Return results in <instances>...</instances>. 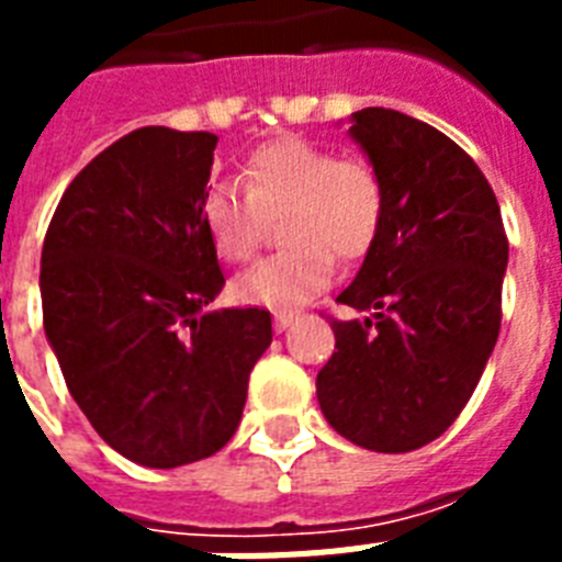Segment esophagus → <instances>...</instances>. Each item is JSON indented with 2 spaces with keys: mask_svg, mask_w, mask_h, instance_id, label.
Instances as JSON below:
<instances>
[{
  "mask_svg": "<svg viewBox=\"0 0 562 562\" xmlns=\"http://www.w3.org/2000/svg\"><path fill=\"white\" fill-rule=\"evenodd\" d=\"M300 321V315H294V312H277L273 315V326H277V333H285L289 326H294Z\"/></svg>",
  "mask_w": 562,
  "mask_h": 562,
  "instance_id": "34e87169",
  "label": "esophagus"
}]
</instances>
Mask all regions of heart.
Masks as SVG:
<instances>
[{
  "mask_svg": "<svg viewBox=\"0 0 562 562\" xmlns=\"http://www.w3.org/2000/svg\"><path fill=\"white\" fill-rule=\"evenodd\" d=\"M241 189L215 183L201 201L212 250L224 262L254 259L265 218L280 221L285 250L241 273L233 285L250 306L291 308L333 277L335 256L359 262L373 250L384 221V180L364 157H335L324 145L280 136L247 154Z\"/></svg>",
  "mask_w": 562,
  "mask_h": 562,
  "instance_id": "1",
  "label": "heart"
}]
</instances>
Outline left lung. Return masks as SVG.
Listing matches in <instances>:
<instances>
[{
    "label": "left lung",
    "mask_w": 562,
    "mask_h": 562,
    "mask_svg": "<svg viewBox=\"0 0 562 562\" xmlns=\"http://www.w3.org/2000/svg\"><path fill=\"white\" fill-rule=\"evenodd\" d=\"M352 139L384 180V221L329 317L317 373L329 426L373 452H411L452 426L502 326L507 233L487 178L437 127L400 110L352 113Z\"/></svg>",
    "instance_id": "left-lung-1"
}]
</instances>
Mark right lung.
I'll list each match as a JSON object with an SVG mask.
<instances>
[{"instance_id": "1", "label": "right lung", "mask_w": 562, "mask_h": 562, "mask_svg": "<svg viewBox=\"0 0 562 562\" xmlns=\"http://www.w3.org/2000/svg\"><path fill=\"white\" fill-rule=\"evenodd\" d=\"M218 136L139 127L78 171L40 256L43 329L66 387L127 461L171 470L236 435L268 308H218L201 201Z\"/></svg>"}]
</instances>
